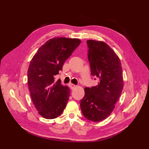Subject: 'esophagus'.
<instances>
[{
    "mask_svg": "<svg viewBox=\"0 0 149 149\" xmlns=\"http://www.w3.org/2000/svg\"><path fill=\"white\" fill-rule=\"evenodd\" d=\"M69 86H70V87L71 88V89L72 90V89H74V88H75V87H76V86H75V84H69Z\"/></svg>",
    "mask_w": 149,
    "mask_h": 149,
    "instance_id": "1",
    "label": "esophagus"
}]
</instances>
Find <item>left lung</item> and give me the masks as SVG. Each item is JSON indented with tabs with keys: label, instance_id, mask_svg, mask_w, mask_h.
Returning <instances> with one entry per match:
<instances>
[{
	"label": "left lung",
	"instance_id": "obj_1",
	"mask_svg": "<svg viewBox=\"0 0 149 149\" xmlns=\"http://www.w3.org/2000/svg\"><path fill=\"white\" fill-rule=\"evenodd\" d=\"M91 75L99 79L97 86L84 88L80 106L83 115L93 122L106 118L115 109L123 88L120 58L105 42L87 41Z\"/></svg>",
	"mask_w": 149,
	"mask_h": 149
}]
</instances>
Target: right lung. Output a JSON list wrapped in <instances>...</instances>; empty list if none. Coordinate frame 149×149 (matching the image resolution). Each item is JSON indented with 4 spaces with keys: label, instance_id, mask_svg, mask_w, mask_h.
Returning a JSON list of instances; mask_svg holds the SVG:
<instances>
[{
    "label": "right lung",
    "instance_id": "1",
    "mask_svg": "<svg viewBox=\"0 0 149 149\" xmlns=\"http://www.w3.org/2000/svg\"><path fill=\"white\" fill-rule=\"evenodd\" d=\"M81 42L79 39L65 37L50 39L31 59L28 68V86L33 104L43 118H57L66 106L70 91L59 80L56 81L54 76Z\"/></svg>",
    "mask_w": 149,
    "mask_h": 149
}]
</instances>
